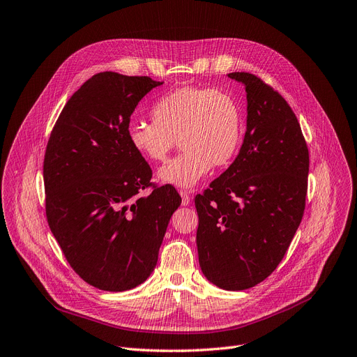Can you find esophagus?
Returning a JSON list of instances; mask_svg holds the SVG:
<instances>
[{"label":"esophagus","mask_w":357,"mask_h":357,"mask_svg":"<svg viewBox=\"0 0 357 357\" xmlns=\"http://www.w3.org/2000/svg\"><path fill=\"white\" fill-rule=\"evenodd\" d=\"M179 194H181V197H182V206H190V203H191V195H190V192L181 191Z\"/></svg>","instance_id":"obj_1"}]
</instances>
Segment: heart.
I'll list each match as a JSON object with an SVG mask.
<instances>
[{
  "mask_svg": "<svg viewBox=\"0 0 357 357\" xmlns=\"http://www.w3.org/2000/svg\"><path fill=\"white\" fill-rule=\"evenodd\" d=\"M153 122H131V147L151 162H163L179 140L182 153L163 165L159 181L192 188L211 166L229 165L241 147L243 114L230 93L183 86L166 93L151 107Z\"/></svg>",
  "mask_w": 357,
  "mask_h": 357,
  "instance_id": "b5f03b06",
  "label": "heart"
}]
</instances>
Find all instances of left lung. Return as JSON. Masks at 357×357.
<instances>
[{"mask_svg": "<svg viewBox=\"0 0 357 357\" xmlns=\"http://www.w3.org/2000/svg\"><path fill=\"white\" fill-rule=\"evenodd\" d=\"M227 77L245 86L246 132L235 162L195 197L197 250L210 283L245 290L277 268L296 234L309 151L280 93L250 73Z\"/></svg>", "mask_w": 357, "mask_h": 357, "instance_id": "1", "label": "left lung"}]
</instances>
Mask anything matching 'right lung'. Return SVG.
<instances>
[{
	"mask_svg": "<svg viewBox=\"0 0 357 357\" xmlns=\"http://www.w3.org/2000/svg\"><path fill=\"white\" fill-rule=\"evenodd\" d=\"M162 84L146 75H93L64 106L46 146L48 225L73 270L100 290L147 280L181 206L170 185L142 195L151 169L127 137L138 102Z\"/></svg>",
	"mask_w": 357,
	"mask_h": 357,
	"instance_id": "right-lung-1",
	"label": "right lung"
}]
</instances>
